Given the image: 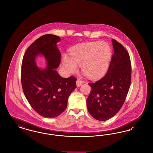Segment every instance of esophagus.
<instances>
[{"instance_id":"34e87169","label":"esophagus","mask_w":153,"mask_h":153,"mask_svg":"<svg viewBox=\"0 0 153 153\" xmlns=\"http://www.w3.org/2000/svg\"><path fill=\"white\" fill-rule=\"evenodd\" d=\"M82 83H83L82 81L81 80H80V79H78V80L76 81V85H77V87H80L82 84Z\"/></svg>"}]
</instances>
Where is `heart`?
<instances>
[{
    "label": "heart",
    "mask_w": 153,
    "mask_h": 153,
    "mask_svg": "<svg viewBox=\"0 0 153 153\" xmlns=\"http://www.w3.org/2000/svg\"><path fill=\"white\" fill-rule=\"evenodd\" d=\"M71 58L64 56L62 67L68 74H73L81 66L82 73L90 78H97L107 71L112 56L109 44L101 41L80 44L71 50Z\"/></svg>",
    "instance_id": "1"
}]
</instances>
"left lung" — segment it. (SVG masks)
Returning a JSON list of instances; mask_svg holds the SVG:
<instances>
[{
	"instance_id": "1",
	"label": "left lung",
	"mask_w": 153,
	"mask_h": 153,
	"mask_svg": "<svg viewBox=\"0 0 153 153\" xmlns=\"http://www.w3.org/2000/svg\"><path fill=\"white\" fill-rule=\"evenodd\" d=\"M114 54L108 71L102 79L89 83L91 91L87 99L88 112L95 119L105 121L122 108L130 87V56L122 45L112 39Z\"/></svg>"
}]
</instances>
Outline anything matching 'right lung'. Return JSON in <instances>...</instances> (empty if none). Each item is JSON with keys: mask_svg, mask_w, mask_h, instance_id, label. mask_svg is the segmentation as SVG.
Listing matches in <instances>:
<instances>
[{"mask_svg": "<svg viewBox=\"0 0 153 153\" xmlns=\"http://www.w3.org/2000/svg\"><path fill=\"white\" fill-rule=\"evenodd\" d=\"M58 36L46 34L31 44L23 56L21 82L25 96L31 107L42 117L54 118L67 107L68 97L76 88V79L62 78L57 71L61 61V53L57 44ZM42 55L47 68L36 65V57Z\"/></svg>", "mask_w": 153, "mask_h": 153, "instance_id": "1", "label": "right lung"}]
</instances>
